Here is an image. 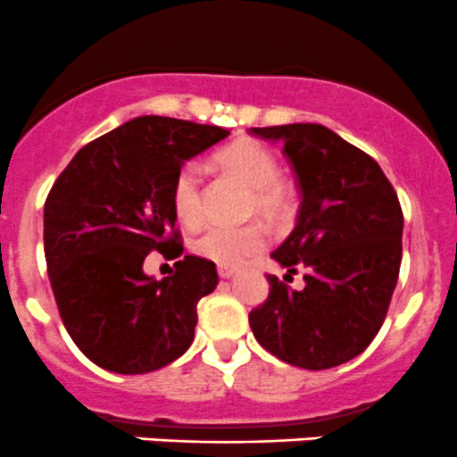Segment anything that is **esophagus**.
Wrapping results in <instances>:
<instances>
[{"label": "esophagus", "instance_id": "34e87169", "mask_svg": "<svg viewBox=\"0 0 457 457\" xmlns=\"http://www.w3.org/2000/svg\"><path fill=\"white\" fill-rule=\"evenodd\" d=\"M218 273H220V278H222V279H230L235 275V269H230V266H220Z\"/></svg>", "mask_w": 457, "mask_h": 457}]
</instances>
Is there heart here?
Listing matches in <instances>:
<instances>
[{
    "label": "heart",
    "mask_w": 457,
    "mask_h": 457,
    "mask_svg": "<svg viewBox=\"0 0 457 457\" xmlns=\"http://www.w3.org/2000/svg\"><path fill=\"white\" fill-rule=\"evenodd\" d=\"M218 164L253 188V206L266 215H275L284 206V188L279 184L278 160L255 142H235L218 155ZM178 220L193 227L202 220V178L195 164L179 169L170 193ZM264 244L260 227H227L211 224L193 239V251L220 266H237Z\"/></svg>",
    "instance_id": "1"
}]
</instances>
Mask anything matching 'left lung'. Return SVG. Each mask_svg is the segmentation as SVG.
<instances>
[{"mask_svg":"<svg viewBox=\"0 0 457 457\" xmlns=\"http://www.w3.org/2000/svg\"><path fill=\"white\" fill-rule=\"evenodd\" d=\"M279 142L300 187L295 228L270 253L287 275L304 270L288 291L269 275L270 293L248 324L255 340L293 367L322 371L362 353L380 331L402 262L395 191L378 162L322 124L251 129Z\"/></svg>","mask_w":457,"mask_h":457,"instance_id":"obj_1","label":"left lung"}]
</instances>
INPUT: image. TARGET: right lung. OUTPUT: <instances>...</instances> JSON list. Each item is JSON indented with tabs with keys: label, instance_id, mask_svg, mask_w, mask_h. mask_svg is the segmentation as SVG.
<instances>
[{
	"label": "right lung",
	"instance_id": "add662e5",
	"mask_svg": "<svg viewBox=\"0 0 457 457\" xmlns=\"http://www.w3.org/2000/svg\"><path fill=\"white\" fill-rule=\"evenodd\" d=\"M227 137L220 126L135 117L77 151L53 184L44 204L48 279L66 331L97 367L139 376L191 346L197 302L218 287L215 264L187 255L155 279L144 260L182 255L173 182Z\"/></svg>",
	"mask_w": 457,
	"mask_h": 457
}]
</instances>
